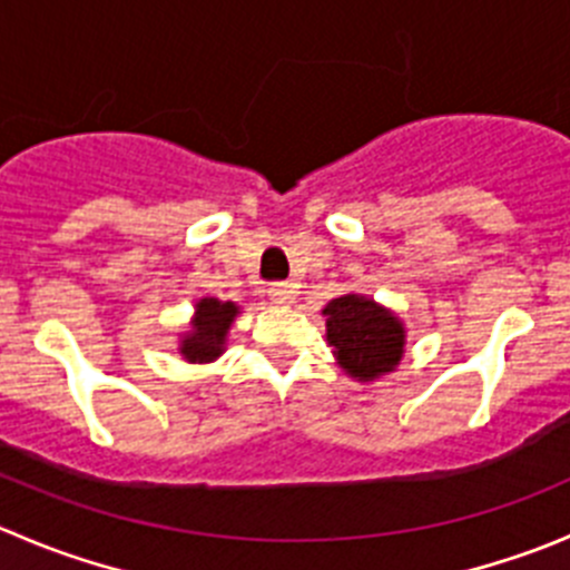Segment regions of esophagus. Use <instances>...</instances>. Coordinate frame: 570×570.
Instances as JSON below:
<instances>
[{
    "mask_svg": "<svg viewBox=\"0 0 570 570\" xmlns=\"http://www.w3.org/2000/svg\"><path fill=\"white\" fill-rule=\"evenodd\" d=\"M297 297V289L292 284H273L269 286V301L278 303V306H292Z\"/></svg>",
    "mask_w": 570,
    "mask_h": 570,
    "instance_id": "obj_1",
    "label": "esophagus"
}]
</instances>
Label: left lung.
I'll return each instance as SVG.
<instances>
[{"instance_id": "left-lung-1", "label": "left lung", "mask_w": 570, "mask_h": 570, "mask_svg": "<svg viewBox=\"0 0 570 570\" xmlns=\"http://www.w3.org/2000/svg\"><path fill=\"white\" fill-rule=\"evenodd\" d=\"M326 343L340 368L357 382H376L405 357L407 328L393 309L360 292H345L323 306Z\"/></svg>"}]
</instances>
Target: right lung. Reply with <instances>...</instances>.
Segmentation results:
<instances>
[{"instance_id":"1","label":"right lung","mask_w":570,"mask_h":570,"mask_svg":"<svg viewBox=\"0 0 570 570\" xmlns=\"http://www.w3.org/2000/svg\"><path fill=\"white\" fill-rule=\"evenodd\" d=\"M242 315L233 301H219V297H199L194 303L188 328L179 332L177 354L190 365H205L219 360L227 348V334L233 323Z\"/></svg>"}]
</instances>
